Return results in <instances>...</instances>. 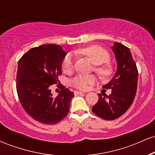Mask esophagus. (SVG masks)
<instances>
[{
	"label": "esophagus",
	"mask_w": 155,
	"mask_h": 155,
	"mask_svg": "<svg viewBox=\"0 0 155 155\" xmlns=\"http://www.w3.org/2000/svg\"><path fill=\"white\" fill-rule=\"evenodd\" d=\"M83 93H84V92H81V91H77V90H76V91L74 92V94H75V95H80V94H83Z\"/></svg>",
	"instance_id": "34e87169"
}]
</instances>
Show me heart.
Wrapping results in <instances>:
<instances>
[{
  "label": "heart",
  "mask_w": 155,
  "mask_h": 155,
  "mask_svg": "<svg viewBox=\"0 0 155 155\" xmlns=\"http://www.w3.org/2000/svg\"><path fill=\"white\" fill-rule=\"evenodd\" d=\"M79 53L85 55L91 60L95 64L94 71L101 77L107 78L113 73V68L110 63H107L110 60V54L106 49L99 46H91L83 48L79 50ZM74 60L71 54H68L64 58L63 61V69L65 73L71 72L74 68ZM96 81L94 75H83L78 74L71 80V84L74 87L81 90L88 89L90 84H93Z\"/></svg>",
  "instance_id": "obj_1"
}]
</instances>
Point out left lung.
Here are the masks:
<instances>
[{"mask_svg":"<svg viewBox=\"0 0 155 155\" xmlns=\"http://www.w3.org/2000/svg\"><path fill=\"white\" fill-rule=\"evenodd\" d=\"M117 59V70L113 79L103 88L111 89V95L98 94V101L92 106L95 115L106 120L119 118L128 110L134 101L138 85V72L130 50L115 42L112 47Z\"/></svg>","mask_w":155,"mask_h":155,"instance_id":"1","label":"left lung"}]
</instances>
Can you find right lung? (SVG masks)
I'll use <instances>...</instances> for the list:
<instances>
[{"mask_svg":"<svg viewBox=\"0 0 155 155\" xmlns=\"http://www.w3.org/2000/svg\"><path fill=\"white\" fill-rule=\"evenodd\" d=\"M65 55L60 45L45 44L32 48L19 60L16 83L19 100L26 113L41 123H58L70 110L74 94L62 85L54 98L49 89L59 81Z\"/></svg>","mask_w":155,"mask_h":155,"instance_id":"obj_1","label":"right lung"}]
</instances>
